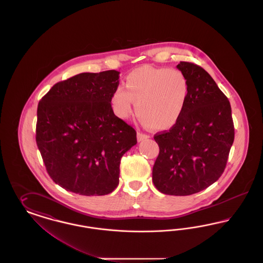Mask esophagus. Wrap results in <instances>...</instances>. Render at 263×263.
<instances>
[{
    "mask_svg": "<svg viewBox=\"0 0 263 263\" xmlns=\"http://www.w3.org/2000/svg\"><path fill=\"white\" fill-rule=\"evenodd\" d=\"M148 138H150V136L147 135V134H143V133H140V132H138L137 133L138 142L144 141V140H146V139H148Z\"/></svg>",
    "mask_w": 263,
    "mask_h": 263,
    "instance_id": "obj_1",
    "label": "esophagus"
}]
</instances>
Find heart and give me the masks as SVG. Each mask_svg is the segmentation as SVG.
<instances>
[{
    "instance_id": "obj_1",
    "label": "heart",
    "mask_w": 263,
    "mask_h": 263,
    "mask_svg": "<svg viewBox=\"0 0 263 263\" xmlns=\"http://www.w3.org/2000/svg\"><path fill=\"white\" fill-rule=\"evenodd\" d=\"M125 88H116L111 95L116 116L127 119L136 102L138 117L156 131H165L177 124L190 95L189 81L183 72L148 65L127 75Z\"/></svg>"
}]
</instances>
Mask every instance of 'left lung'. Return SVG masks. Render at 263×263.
Returning <instances> with one entry per match:
<instances>
[{
  "mask_svg": "<svg viewBox=\"0 0 263 263\" xmlns=\"http://www.w3.org/2000/svg\"><path fill=\"white\" fill-rule=\"evenodd\" d=\"M190 95L185 110L170 131L156 134L160 153L153 182L167 195L185 196L210 186L224 173L235 128L228 98L200 66L180 62Z\"/></svg>",
  "mask_w": 263,
  "mask_h": 263,
  "instance_id": "1",
  "label": "left lung"
}]
</instances>
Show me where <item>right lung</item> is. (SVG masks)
Segmentation results:
<instances>
[{"label":"right lung","instance_id":"right-lung-1","mask_svg":"<svg viewBox=\"0 0 263 263\" xmlns=\"http://www.w3.org/2000/svg\"><path fill=\"white\" fill-rule=\"evenodd\" d=\"M119 74L74 76L54 85L38 103V149L48 175L67 191L86 196L112 192L122 156L137 144L134 128L111 107Z\"/></svg>","mask_w":263,"mask_h":263}]
</instances>
